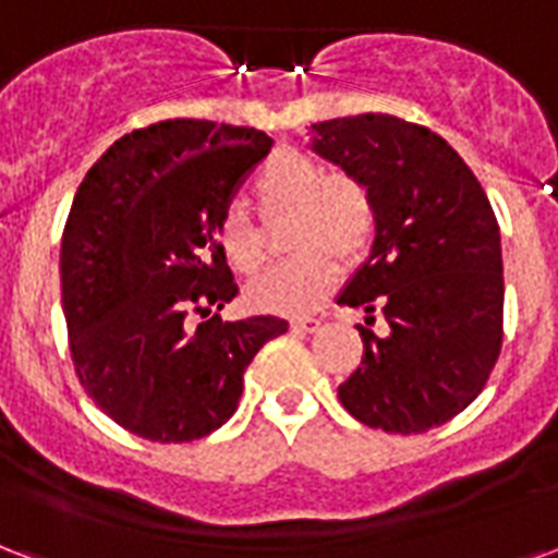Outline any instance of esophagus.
<instances>
[{"instance_id": "34e87169", "label": "esophagus", "mask_w": 558, "mask_h": 558, "mask_svg": "<svg viewBox=\"0 0 558 558\" xmlns=\"http://www.w3.org/2000/svg\"><path fill=\"white\" fill-rule=\"evenodd\" d=\"M317 326H320L317 317H294V320H291V329H294V332H314Z\"/></svg>"}]
</instances>
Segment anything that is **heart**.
<instances>
[{"mask_svg": "<svg viewBox=\"0 0 558 558\" xmlns=\"http://www.w3.org/2000/svg\"><path fill=\"white\" fill-rule=\"evenodd\" d=\"M255 199L264 220L291 215L288 262L267 267L246 284V303L255 312L305 314L324 303L338 282L341 264H355L371 250L376 232V205L355 175L329 173L317 158L296 149L274 155L255 179ZM217 253L234 274H255L264 262L258 226L244 208L229 203L217 215Z\"/></svg>", "mask_w": 558, "mask_h": 558, "instance_id": "obj_1", "label": "heart"}]
</instances>
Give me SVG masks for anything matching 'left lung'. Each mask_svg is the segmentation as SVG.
<instances>
[{
  "mask_svg": "<svg viewBox=\"0 0 558 558\" xmlns=\"http://www.w3.org/2000/svg\"><path fill=\"white\" fill-rule=\"evenodd\" d=\"M312 149L355 175L376 205V238L338 305L364 308L362 364L338 397L355 421L417 435L483 391L502 347L500 226L453 146L391 114L312 125ZM386 317L376 336L373 312Z\"/></svg>",
  "mask_w": 558,
  "mask_h": 558,
  "instance_id": "left-lung-1",
  "label": "left lung"
}]
</instances>
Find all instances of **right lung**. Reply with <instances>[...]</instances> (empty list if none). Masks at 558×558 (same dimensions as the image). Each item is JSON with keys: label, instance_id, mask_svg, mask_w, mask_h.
<instances>
[{"label": "right lung", "instance_id": "obj_1", "mask_svg": "<svg viewBox=\"0 0 558 558\" xmlns=\"http://www.w3.org/2000/svg\"><path fill=\"white\" fill-rule=\"evenodd\" d=\"M274 141L246 125L165 120L87 170L61 238V303L87 397L132 435L205 438L238 409L244 374L288 320H220L238 294L217 215ZM208 316L199 327L190 314Z\"/></svg>", "mask_w": 558, "mask_h": 558}]
</instances>
